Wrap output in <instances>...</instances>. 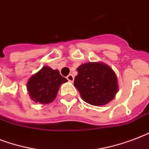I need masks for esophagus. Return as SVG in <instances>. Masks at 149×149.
Segmentation results:
<instances>
[{"mask_svg": "<svg viewBox=\"0 0 149 149\" xmlns=\"http://www.w3.org/2000/svg\"><path fill=\"white\" fill-rule=\"evenodd\" d=\"M66 78H67L68 81L71 82V83H72V82H73V80H74V77H73V76H72V74L68 75Z\"/></svg>", "mask_w": 149, "mask_h": 149, "instance_id": "esophagus-1", "label": "esophagus"}]
</instances>
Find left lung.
<instances>
[{
	"label": "left lung",
	"mask_w": 149,
	"mask_h": 149,
	"mask_svg": "<svg viewBox=\"0 0 149 149\" xmlns=\"http://www.w3.org/2000/svg\"><path fill=\"white\" fill-rule=\"evenodd\" d=\"M77 70L74 86L87 104L103 106L115 97L118 92V78L108 65L89 62L81 64Z\"/></svg>",
	"instance_id": "8db88e82"
}]
</instances>
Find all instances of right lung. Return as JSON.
I'll use <instances>...</instances> for the list:
<instances>
[{
    "label": "right lung",
    "instance_id": "add662e5",
    "mask_svg": "<svg viewBox=\"0 0 149 149\" xmlns=\"http://www.w3.org/2000/svg\"><path fill=\"white\" fill-rule=\"evenodd\" d=\"M66 82L67 79L61 76L58 70L45 65L29 78L27 90L33 101L49 104L56 99L61 85Z\"/></svg>",
    "mask_w": 149,
    "mask_h": 149
}]
</instances>
